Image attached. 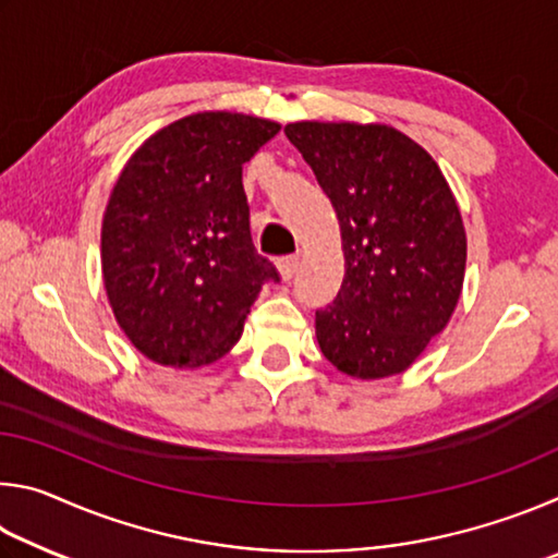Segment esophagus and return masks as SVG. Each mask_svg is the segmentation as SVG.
<instances>
[{
    "instance_id": "obj_1",
    "label": "esophagus",
    "mask_w": 558,
    "mask_h": 558,
    "mask_svg": "<svg viewBox=\"0 0 558 558\" xmlns=\"http://www.w3.org/2000/svg\"><path fill=\"white\" fill-rule=\"evenodd\" d=\"M298 266H300V258H298V256H286V258H280V260H278V272H280V278H282V280H292V278H295Z\"/></svg>"
}]
</instances>
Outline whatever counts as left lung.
Returning a JSON list of instances; mask_svg holds the SVG:
<instances>
[{"label": "left lung", "mask_w": 558, "mask_h": 558, "mask_svg": "<svg viewBox=\"0 0 558 558\" xmlns=\"http://www.w3.org/2000/svg\"><path fill=\"white\" fill-rule=\"evenodd\" d=\"M335 206L344 280L315 313L325 359L362 381L403 374L448 327L465 280L468 235L426 149L381 122L286 125Z\"/></svg>", "instance_id": "obj_1"}]
</instances>
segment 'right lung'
Here are the masks:
<instances>
[{
	"instance_id": "right-lung-1",
	"label": "right lung",
	"mask_w": 558,
	"mask_h": 558,
	"mask_svg": "<svg viewBox=\"0 0 558 558\" xmlns=\"http://www.w3.org/2000/svg\"><path fill=\"white\" fill-rule=\"evenodd\" d=\"M280 125L204 110L157 130L122 167L102 214V286L118 325L149 362L199 369L231 352L263 282L243 165Z\"/></svg>"
}]
</instances>
